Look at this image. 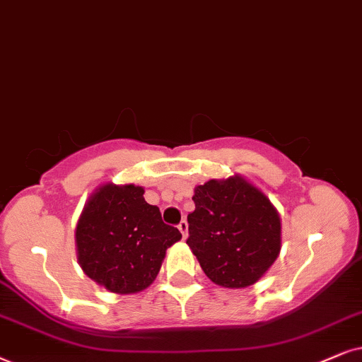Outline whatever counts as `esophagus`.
Returning <instances> with one entry per match:
<instances>
[{"mask_svg": "<svg viewBox=\"0 0 362 362\" xmlns=\"http://www.w3.org/2000/svg\"><path fill=\"white\" fill-rule=\"evenodd\" d=\"M178 230H180L182 237L187 238V235H189V223H187L185 220H182L180 223H178Z\"/></svg>", "mask_w": 362, "mask_h": 362, "instance_id": "obj_1", "label": "esophagus"}]
</instances>
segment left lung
Wrapping results in <instances>:
<instances>
[{"instance_id": "obj_1", "label": "left lung", "mask_w": 362, "mask_h": 362, "mask_svg": "<svg viewBox=\"0 0 362 362\" xmlns=\"http://www.w3.org/2000/svg\"><path fill=\"white\" fill-rule=\"evenodd\" d=\"M187 245L215 285L245 288L278 258L281 221L257 187L235 175L209 180L192 197Z\"/></svg>"}]
</instances>
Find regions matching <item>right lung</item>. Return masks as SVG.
<instances>
[{
	"label": "right lung",
	"mask_w": 362,
	"mask_h": 362,
	"mask_svg": "<svg viewBox=\"0 0 362 362\" xmlns=\"http://www.w3.org/2000/svg\"><path fill=\"white\" fill-rule=\"evenodd\" d=\"M182 238L148 205L144 189L107 184L90 197L77 221L81 268L105 290L129 295L146 290L160 269L165 250Z\"/></svg>",
	"instance_id": "obj_1"
}]
</instances>
